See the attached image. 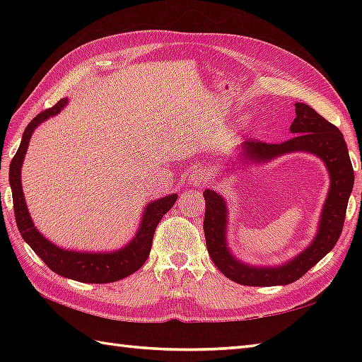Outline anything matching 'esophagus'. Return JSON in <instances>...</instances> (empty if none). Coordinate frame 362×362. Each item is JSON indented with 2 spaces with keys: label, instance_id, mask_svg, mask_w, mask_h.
Segmentation results:
<instances>
[{
  "label": "esophagus",
  "instance_id": "1",
  "mask_svg": "<svg viewBox=\"0 0 362 362\" xmlns=\"http://www.w3.org/2000/svg\"><path fill=\"white\" fill-rule=\"evenodd\" d=\"M209 179H210V174L204 168L196 169V171H193L188 175V180L193 183V185H201V183H205Z\"/></svg>",
  "mask_w": 362,
  "mask_h": 362
}]
</instances>
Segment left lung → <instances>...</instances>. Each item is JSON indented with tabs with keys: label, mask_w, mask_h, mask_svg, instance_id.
<instances>
[{
	"label": "left lung",
	"mask_w": 362,
	"mask_h": 362,
	"mask_svg": "<svg viewBox=\"0 0 362 362\" xmlns=\"http://www.w3.org/2000/svg\"><path fill=\"white\" fill-rule=\"evenodd\" d=\"M291 132L294 136L283 143H266L259 140L244 143V153L250 160L264 161L288 152L305 151L324 160L329 171L332 185L322 211L316 240L289 263L279 267H252L235 259L226 244L227 206L224 199L211 189L204 191V233L206 249L214 266L227 279L244 286H276V284H289L298 280L334 247L342 233L345 211L355 182L344 135L334 124L302 103L296 104V118L291 124Z\"/></svg>",
	"instance_id": "8db88e82"
}]
</instances>
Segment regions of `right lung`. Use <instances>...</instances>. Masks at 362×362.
<instances>
[{
    "label": "right lung",
    "mask_w": 362,
    "mask_h": 362,
    "mask_svg": "<svg viewBox=\"0 0 362 362\" xmlns=\"http://www.w3.org/2000/svg\"><path fill=\"white\" fill-rule=\"evenodd\" d=\"M66 98L60 99L56 105L40 112L29 122L25 129V134H23L20 148L11 161L9 182L12 188L15 222H17V227L23 240L30 245V249L43 259V263L51 271L65 276V279H71L82 283H112L126 279V276L136 272L144 264L152 247L153 232H156L161 218L169 211V209H173V205L177 201V194H169L163 199H158L156 202H151L146 206L141 226L136 236L124 249L112 253L65 250L54 245L45 236L38 233V230L33 224V219L29 216L25 194H23L21 189V163L25 160L28 144L34 129L45 119L57 115L66 105Z\"/></svg>",
    "instance_id": "right-lung-1"
}]
</instances>
